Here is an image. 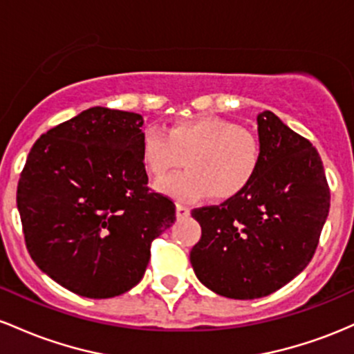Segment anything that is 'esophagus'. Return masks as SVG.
<instances>
[{
    "label": "esophagus",
    "instance_id": "obj_1",
    "mask_svg": "<svg viewBox=\"0 0 354 354\" xmlns=\"http://www.w3.org/2000/svg\"><path fill=\"white\" fill-rule=\"evenodd\" d=\"M176 214H177V219H185V217L190 216V209L185 207V205H182V204H177Z\"/></svg>",
    "mask_w": 354,
    "mask_h": 354
}]
</instances>
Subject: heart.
<instances>
[{
    "label": "heart",
    "instance_id": "heart-1",
    "mask_svg": "<svg viewBox=\"0 0 354 354\" xmlns=\"http://www.w3.org/2000/svg\"><path fill=\"white\" fill-rule=\"evenodd\" d=\"M261 142L251 130L224 118L198 115L170 125L169 132L147 127L140 157L152 178L178 169L189 170L158 182L157 190L180 202L212 197L229 201L251 185L261 165Z\"/></svg>",
    "mask_w": 354,
    "mask_h": 354
}]
</instances>
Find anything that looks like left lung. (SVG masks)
I'll return each instance as SVG.
<instances>
[{"label": "left lung", "instance_id": "left-lung-1", "mask_svg": "<svg viewBox=\"0 0 354 354\" xmlns=\"http://www.w3.org/2000/svg\"><path fill=\"white\" fill-rule=\"evenodd\" d=\"M261 165L241 196L192 210L202 227L190 251L197 279L216 295L256 299L295 279L315 256L329 212L319 153L272 112L257 115Z\"/></svg>", "mask_w": 354, "mask_h": 354}]
</instances>
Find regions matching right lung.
Masks as SVG:
<instances>
[{
	"instance_id": "add662e5",
	"label": "right lung",
	"mask_w": 354,
	"mask_h": 354,
	"mask_svg": "<svg viewBox=\"0 0 354 354\" xmlns=\"http://www.w3.org/2000/svg\"><path fill=\"white\" fill-rule=\"evenodd\" d=\"M144 118L93 106L35 142L17 204L35 264L78 296L106 299L144 277L150 244L176 222L169 197L147 187Z\"/></svg>"
}]
</instances>
